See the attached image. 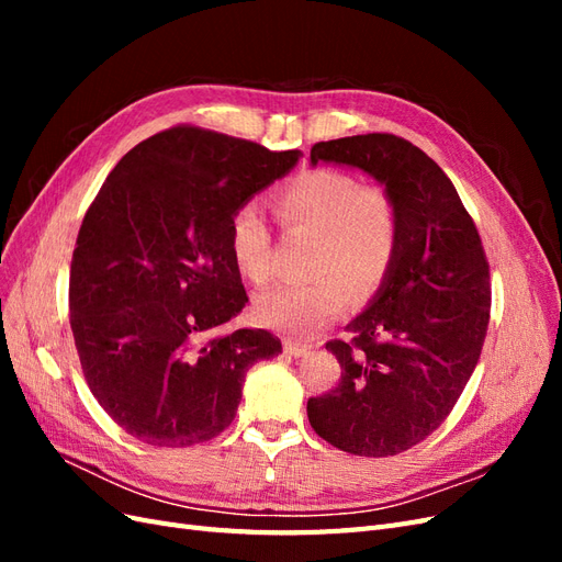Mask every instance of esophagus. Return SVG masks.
Returning a JSON list of instances; mask_svg holds the SVG:
<instances>
[{"instance_id":"1","label":"esophagus","mask_w":562,"mask_h":562,"mask_svg":"<svg viewBox=\"0 0 562 562\" xmlns=\"http://www.w3.org/2000/svg\"><path fill=\"white\" fill-rule=\"evenodd\" d=\"M283 349H285V353H291V356H302V353H307L312 347L310 345H302V342H295V339H285Z\"/></svg>"}]
</instances>
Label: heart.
I'll return each mask as SVG.
<instances>
[{
  "label": "heart",
  "mask_w": 562,
  "mask_h": 562,
  "mask_svg": "<svg viewBox=\"0 0 562 562\" xmlns=\"http://www.w3.org/2000/svg\"><path fill=\"white\" fill-rule=\"evenodd\" d=\"M283 227L316 236L307 283L269 288L255 300V316L269 328L310 339L349 304L368 300L386 279L398 250V209L380 184L335 168H307L274 194ZM229 255L239 274L262 285L269 279V227L244 203L229 217Z\"/></svg>",
  "instance_id": "obj_1"
}]
</instances>
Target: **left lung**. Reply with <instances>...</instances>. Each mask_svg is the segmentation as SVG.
Segmentation results:
<instances>
[{"label":"left lung","mask_w":562,"mask_h":562,"mask_svg":"<svg viewBox=\"0 0 562 562\" xmlns=\"http://www.w3.org/2000/svg\"><path fill=\"white\" fill-rule=\"evenodd\" d=\"M356 166L398 209V250L370 307L326 349L342 366L328 394L307 401L312 429L337 450L391 457L431 436L481 359L490 323V265L450 178L391 133L312 147V164Z\"/></svg>","instance_id":"1"}]
</instances>
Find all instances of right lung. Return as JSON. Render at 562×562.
<instances>
[{
  "instance_id": "add662e5",
  "label": "right lung",
  "mask_w": 562,
  "mask_h": 562,
  "mask_svg": "<svg viewBox=\"0 0 562 562\" xmlns=\"http://www.w3.org/2000/svg\"><path fill=\"white\" fill-rule=\"evenodd\" d=\"M271 151L199 126L135 145L100 187L70 267V326L83 380L133 438L187 448L223 434L252 363L281 351L267 330L223 333L248 295L229 217L285 176Z\"/></svg>"
}]
</instances>
